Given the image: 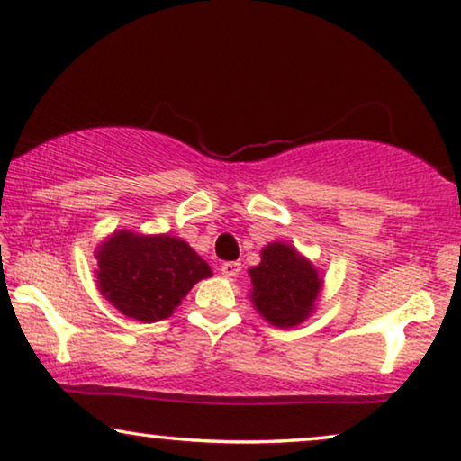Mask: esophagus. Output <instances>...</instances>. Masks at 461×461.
<instances>
[{"label":"esophagus","instance_id":"esophagus-1","mask_svg":"<svg viewBox=\"0 0 461 461\" xmlns=\"http://www.w3.org/2000/svg\"><path fill=\"white\" fill-rule=\"evenodd\" d=\"M220 273H222L224 276H229V279H232V276H239V273H241V262H224L222 267H220Z\"/></svg>","mask_w":461,"mask_h":461}]
</instances>
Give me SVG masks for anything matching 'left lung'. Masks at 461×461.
Here are the masks:
<instances>
[{
	"instance_id": "left-lung-1",
	"label": "left lung",
	"mask_w": 461,
	"mask_h": 461,
	"mask_svg": "<svg viewBox=\"0 0 461 461\" xmlns=\"http://www.w3.org/2000/svg\"><path fill=\"white\" fill-rule=\"evenodd\" d=\"M256 311L275 327L300 325L314 311L323 279L295 248L275 241L262 249V260L249 268Z\"/></svg>"
}]
</instances>
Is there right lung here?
<instances>
[{
	"instance_id": "add662e5",
	"label": "right lung",
	"mask_w": 461,
	"mask_h": 461,
	"mask_svg": "<svg viewBox=\"0 0 461 461\" xmlns=\"http://www.w3.org/2000/svg\"><path fill=\"white\" fill-rule=\"evenodd\" d=\"M98 289L125 317L167 319L212 268L186 241L169 235L117 230L98 245Z\"/></svg>"
}]
</instances>
